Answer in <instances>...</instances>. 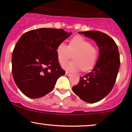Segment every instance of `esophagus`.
Wrapping results in <instances>:
<instances>
[{
	"instance_id": "obj_1",
	"label": "esophagus",
	"mask_w": 132,
	"mask_h": 132,
	"mask_svg": "<svg viewBox=\"0 0 132 132\" xmlns=\"http://www.w3.org/2000/svg\"><path fill=\"white\" fill-rule=\"evenodd\" d=\"M65 74H66L67 76H72V73H70V72H66Z\"/></svg>"
}]
</instances>
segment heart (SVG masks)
<instances>
[{"label": "heart", "mask_w": 132, "mask_h": 132, "mask_svg": "<svg viewBox=\"0 0 132 132\" xmlns=\"http://www.w3.org/2000/svg\"><path fill=\"white\" fill-rule=\"evenodd\" d=\"M73 53L74 60L63 64V67L71 72L82 70L88 71L96 65L99 57L97 48L85 38L77 36L71 38L67 45L64 42L59 43L56 48L59 62L63 64Z\"/></svg>", "instance_id": "heart-1"}]
</instances>
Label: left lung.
Wrapping results in <instances>:
<instances>
[{
    "label": "left lung",
    "mask_w": 132,
    "mask_h": 132,
    "mask_svg": "<svg viewBox=\"0 0 132 132\" xmlns=\"http://www.w3.org/2000/svg\"><path fill=\"white\" fill-rule=\"evenodd\" d=\"M92 38L100 48V56L92 72L80 77L72 90L79 98L89 103L100 101L113 89L120 66V53L114 41L98 31L80 32Z\"/></svg>",
    "instance_id": "left-lung-1"
}]
</instances>
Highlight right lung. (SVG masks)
Listing matches in <instances>:
<instances>
[{"instance_id":"obj_1","label":"right lung","mask_w":132,"mask_h":132,"mask_svg":"<svg viewBox=\"0 0 132 132\" xmlns=\"http://www.w3.org/2000/svg\"><path fill=\"white\" fill-rule=\"evenodd\" d=\"M71 35L62 29L39 28L19 38L12 52V72L15 84L27 97L39 98L48 94L65 73L56 48Z\"/></svg>"}]
</instances>
